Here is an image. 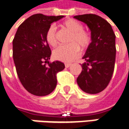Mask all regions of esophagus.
Returning <instances> with one entry per match:
<instances>
[{"label":"esophagus","instance_id":"obj_1","mask_svg":"<svg viewBox=\"0 0 129 129\" xmlns=\"http://www.w3.org/2000/svg\"><path fill=\"white\" fill-rule=\"evenodd\" d=\"M71 63H65V66L66 67V68H69V66H71Z\"/></svg>","mask_w":129,"mask_h":129}]
</instances>
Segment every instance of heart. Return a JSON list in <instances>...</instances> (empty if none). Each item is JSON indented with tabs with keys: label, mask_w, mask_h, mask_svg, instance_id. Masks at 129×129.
<instances>
[{
	"label": "heart",
	"mask_w": 129,
	"mask_h": 129,
	"mask_svg": "<svg viewBox=\"0 0 129 129\" xmlns=\"http://www.w3.org/2000/svg\"><path fill=\"white\" fill-rule=\"evenodd\" d=\"M60 26L63 29L70 32L67 41L70 44L55 49L53 53V58L60 61L70 62L78 57L79 48L84 50L89 46L92 39L87 31L83 30V26L76 20H66ZM45 39L50 46L55 47L57 45L58 40L55 26H52L48 29Z\"/></svg>",
	"instance_id": "heart-1"
}]
</instances>
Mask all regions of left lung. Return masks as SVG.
<instances>
[{
  "mask_svg": "<svg viewBox=\"0 0 129 129\" xmlns=\"http://www.w3.org/2000/svg\"><path fill=\"white\" fill-rule=\"evenodd\" d=\"M86 24L91 31L92 42L82 58L81 74L76 81L82 91L98 94L108 85L115 67V35L105 19L95 14L74 16Z\"/></svg>",
  "mask_w": 129,
  "mask_h": 129,
  "instance_id": "8db88e82",
  "label": "left lung"
}]
</instances>
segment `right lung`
Masks as SVG:
<instances>
[{"instance_id":"add662e5","label":"right lung","mask_w":129,"mask_h":129,"mask_svg":"<svg viewBox=\"0 0 129 129\" xmlns=\"http://www.w3.org/2000/svg\"><path fill=\"white\" fill-rule=\"evenodd\" d=\"M63 16L34 14L19 26L13 40V58L16 73L26 89L36 96H45L57 85L56 74L63 70L60 61L49 63L51 50L45 36L51 24ZM48 62V66L45 63Z\"/></svg>"}]
</instances>
